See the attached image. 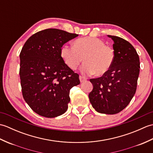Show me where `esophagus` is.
<instances>
[{
	"mask_svg": "<svg viewBox=\"0 0 153 153\" xmlns=\"http://www.w3.org/2000/svg\"><path fill=\"white\" fill-rule=\"evenodd\" d=\"M87 79V78L85 77H84V76H79V80H80V82H85V81Z\"/></svg>",
	"mask_w": 153,
	"mask_h": 153,
	"instance_id": "esophagus-1",
	"label": "esophagus"
}]
</instances>
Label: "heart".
I'll list each match as a JSON object with an SVG mask.
<instances>
[{
	"mask_svg": "<svg viewBox=\"0 0 153 153\" xmlns=\"http://www.w3.org/2000/svg\"><path fill=\"white\" fill-rule=\"evenodd\" d=\"M64 63L71 70H76L83 61L82 72L95 73L102 76L110 70L115 59V53L112 47L97 37H85L74 42V45H64L60 50Z\"/></svg>",
	"mask_w": 153,
	"mask_h": 153,
	"instance_id": "b5f03b06",
	"label": "heart"
}]
</instances>
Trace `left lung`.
<instances>
[{
    "instance_id": "obj_1",
    "label": "left lung",
    "mask_w": 153,
    "mask_h": 153,
    "mask_svg": "<svg viewBox=\"0 0 153 153\" xmlns=\"http://www.w3.org/2000/svg\"><path fill=\"white\" fill-rule=\"evenodd\" d=\"M108 37L114 41V62L108 72L90 79L93 88L89 98L97 112L114 114L124 109L135 95L140 62L137 51L128 41L113 35Z\"/></svg>"
}]
</instances>
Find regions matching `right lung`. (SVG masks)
Wrapping results in <instances>:
<instances>
[{"instance_id": "right-lung-1", "label": "right lung", "mask_w": 153, "mask_h": 153, "mask_svg": "<svg viewBox=\"0 0 153 153\" xmlns=\"http://www.w3.org/2000/svg\"><path fill=\"white\" fill-rule=\"evenodd\" d=\"M78 36L58 29L33 34L19 54V77L23 97L33 111L46 118L66 112L70 91L80 83L79 75L61 57L64 44Z\"/></svg>"}]
</instances>
